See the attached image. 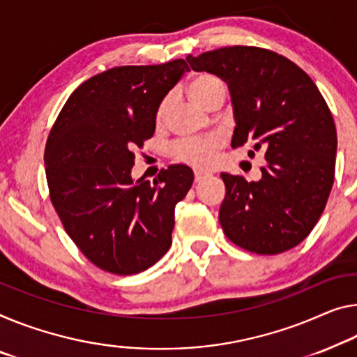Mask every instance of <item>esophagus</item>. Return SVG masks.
<instances>
[{
    "mask_svg": "<svg viewBox=\"0 0 357 357\" xmlns=\"http://www.w3.org/2000/svg\"><path fill=\"white\" fill-rule=\"evenodd\" d=\"M207 172H204V171H195V182H201L202 178H206L207 177Z\"/></svg>",
    "mask_w": 357,
    "mask_h": 357,
    "instance_id": "1",
    "label": "esophagus"
}]
</instances>
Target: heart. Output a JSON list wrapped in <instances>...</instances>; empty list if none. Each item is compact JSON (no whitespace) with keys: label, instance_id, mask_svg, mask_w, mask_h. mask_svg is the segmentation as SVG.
Listing matches in <instances>:
<instances>
[{"label":"heart","instance_id":"obj_1","mask_svg":"<svg viewBox=\"0 0 357 357\" xmlns=\"http://www.w3.org/2000/svg\"><path fill=\"white\" fill-rule=\"evenodd\" d=\"M186 89H188V96L191 97V100L196 102L197 105L204 107L206 102L209 100L215 92L225 91V84L215 75L199 73L190 79ZM166 108L167 100H164L160 109H158V121H161L164 118ZM220 146L222 139L218 135H211L206 137V139L197 140H183L174 146V156L186 164H191V166L202 167L212 162L213 155H215V151Z\"/></svg>","mask_w":357,"mask_h":357}]
</instances>
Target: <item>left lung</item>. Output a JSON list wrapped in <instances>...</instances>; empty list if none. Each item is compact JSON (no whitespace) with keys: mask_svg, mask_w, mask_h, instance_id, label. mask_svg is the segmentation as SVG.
Returning a JSON list of instances; mask_svg holds the SVG:
<instances>
[{"mask_svg":"<svg viewBox=\"0 0 357 357\" xmlns=\"http://www.w3.org/2000/svg\"><path fill=\"white\" fill-rule=\"evenodd\" d=\"M186 60L227 83L231 146L249 144L266 160L259 182L220 174L225 234L261 255L295 248L319 220L333 185L337 130L324 97L303 70L268 49L220 47Z\"/></svg>","mask_w":357,"mask_h":357,"instance_id":"1","label":"left lung"}]
</instances>
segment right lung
Returning <instances> with one entry per match:
<instances>
[{"instance_id": "obj_1", "label": "right lung", "mask_w": 357, "mask_h": 357, "mask_svg": "<svg viewBox=\"0 0 357 357\" xmlns=\"http://www.w3.org/2000/svg\"><path fill=\"white\" fill-rule=\"evenodd\" d=\"M188 65L114 67L68 97L49 134L45 167L51 201L65 231L94 265L137 274L172 244L175 206L193 185L185 164L158 178H132L134 148L155 134L164 97Z\"/></svg>"}]
</instances>
